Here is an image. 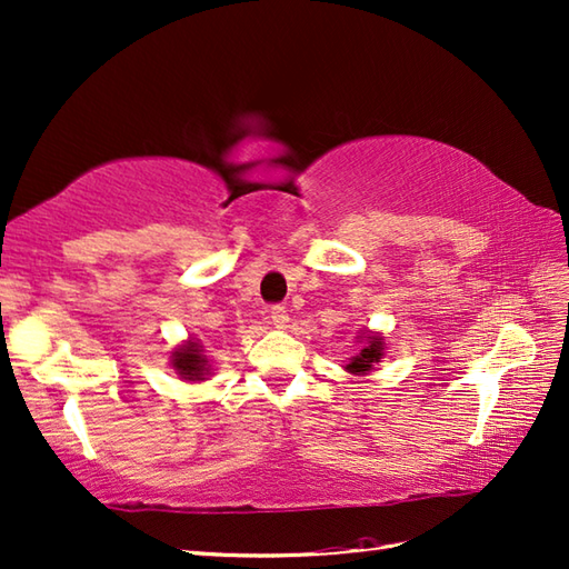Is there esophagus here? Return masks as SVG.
<instances>
[{
  "mask_svg": "<svg viewBox=\"0 0 569 569\" xmlns=\"http://www.w3.org/2000/svg\"><path fill=\"white\" fill-rule=\"evenodd\" d=\"M270 319H272V323H274L277 329H287L289 315H287V309H284L282 305H274V307H270Z\"/></svg>",
  "mask_w": 569,
  "mask_h": 569,
  "instance_id": "obj_1",
  "label": "esophagus"
}]
</instances>
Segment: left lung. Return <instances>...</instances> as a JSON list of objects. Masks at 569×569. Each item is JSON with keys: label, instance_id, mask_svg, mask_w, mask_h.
Returning a JSON list of instances; mask_svg holds the SVG:
<instances>
[{"label": "left lung", "instance_id": "left-lung-1", "mask_svg": "<svg viewBox=\"0 0 569 569\" xmlns=\"http://www.w3.org/2000/svg\"><path fill=\"white\" fill-rule=\"evenodd\" d=\"M361 339L366 341L361 353H356L351 361H349V366H346V370H349V373H353V376L370 373V370H373V366L380 363V358L386 356V339H382V336L366 331Z\"/></svg>", "mask_w": 569, "mask_h": 569}]
</instances>
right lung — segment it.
Instances as JSON below:
<instances>
[{
    "instance_id": "obj_1",
    "label": "right lung",
    "mask_w": 569,
    "mask_h": 569,
    "mask_svg": "<svg viewBox=\"0 0 569 569\" xmlns=\"http://www.w3.org/2000/svg\"><path fill=\"white\" fill-rule=\"evenodd\" d=\"M171 368L177 370V376H181V380H206L211 366H208V358L203 356L201 341L189 339L187 343L179 346V349L171 353Z\"/></svg>"
}]
</instances>
